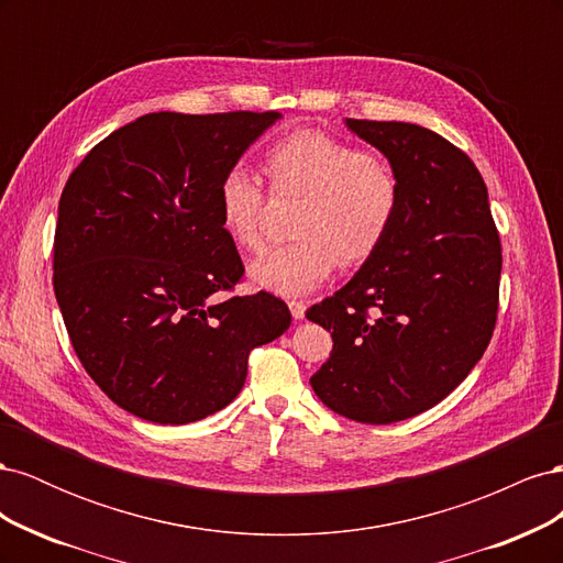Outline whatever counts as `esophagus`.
<instances>
[{
	"instance_id": "1",
	"label": "esophagus",
	"mask_w": 563,
	"mask_h": 563,
	"mask_svg": "<svg viewBox=\"0 0 563 563\" xmlns=\"http://www.w3.org/2000/svg\"><path fill=\"white\" fill-rule=\"evenodd\" d=\"M288 310H291L294 319H302L305 310H308V305H305L302 300H291V302H288Z\"/></svg>"
}]
</instances>
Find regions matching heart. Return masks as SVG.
Listing matches in <instances>:
<instances>
[{
	"label": "heart",
	"instance_id": "obj_1",
	"mask_svg": "<svg viewBox=\"0 0 563 563\" xmlns=\"http://www.w3.org/2000/svg\"><path fill=\"white\" fill-rule=\"evenodd\" d=\"M275 199H302L294 220L298 242L249 267L255 286L279 296H305L327 282L335 263L354 269L378 253L395 225L401 185L366 150L333 135L300 129L275 141L263 159ZM267 195L249 168L232 166L218 183L220 228L249 253L265 249Z\"/></svg>",
	"mask_w": 563,
	"mask_h": 563
}]
</instances>
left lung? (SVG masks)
Wrapping results in <instances>:
<instances>
[{
  "label": "left lung",
  "mask_w": 563,
  "mask_h": 563,
  "mask_svg": "<svg viewBox=\"0 0 563 563\" xmlns=\"http://www.w3.org/2000/svg\"><path fill=\"white\" fill-rule=\"evenodd\" d=\"M347 129L389 159L401 201L378 253L308 310L333 338L310 383L331 411L389 424L449 397L482 360L498 319L500 236L463 150L406 122Z\"/></svg>",
  "instance_id": "8db88e82"
}]
</instances>
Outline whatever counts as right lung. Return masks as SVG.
<instances>
[{
	"instance_id": "obj_1",
	"label": "right lung",
	"mask_w": 563,
	"mask_h": 563,
	"mask_svg": "<svg viewBox=\"0 0 563 563\" xmlns=\"http://www.w3.org/2000/svg\"><path fill=\"white\" fill-rule=\"evenodd\" d=\"M269 112H152L112 131L67 178L54 291L93 383L124 411L185 424L225 408L253 347L291 327L244 277L220 228L218 183L277 122Z\"/></svg>"
}]
</instances>
